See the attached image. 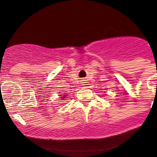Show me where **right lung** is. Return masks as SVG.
Returning <instances> with one entry per match:
<instances>
[{"mask_svg":"<svg viewBox=\"0 0 157 157\" xmlns=\"http://www.w3.org/2000/svg\"><path fill=\"white\" fill-rule=\"evenodd\" d=\"M62 95H63V94H62ZM64 98V97H63V98Z\"/></svg>","mask_w":157,"mask_h":157,"instance_id":"obj_1","label":"right lung"}]
</instances>
